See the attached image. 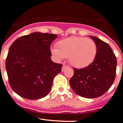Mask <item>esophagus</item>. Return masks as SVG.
I'll list each match as a JSON object with an SVG mask.
<instances>
[{"label": "esophagus", "mask_w": 123, "mask_h": 123, "mask_svg": "<svg viewBox=\"0 0 123 123\" xmlns=\"http://www.w3.org/2000/svg\"><path fill=\"white\" fill-rule=\"evenodd\" d=\"M68 66H66V65H63V66H62V71H64L65 69Z\"/></svg>", "instance_id": "34e87169"}]
</instances>
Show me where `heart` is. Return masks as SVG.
Wrapping results in <instances>:
<instances>
[{
    "instance_id": "obj_1",
    "label": "heart",
    "mask_w": 123,
    "mask_h": 123,
    "mask_svg": "<svg viewBox=\"0 0 123 123\" xmlns=\"http://www.w3.org/2000/svg\"><path fill=\"white\" fill-rule=\"evenodd\" d=\"M56 47L51 48V54L57 61L68 57L69 63L76 68H84L92 63L96 57L97 47L92 39L71 37L61 40Z\"/></svg>"
}]
</instances>
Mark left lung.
<instances>
[{"instance_id": "8db88e82", "label": "left lung", "mask_w": 123, "mask_h": 123, "mask_svg": "<svg viewBox=\"0 0 123 123\" xmlns=\"http://www.w3.org/2000/svg\"><path fill=\"white\" fill-rule=\"evenodd\" d=\"M97 47L96 57L85 68L74 69L69 80L73 90L85 98H97L108 90L115 80L117 59L107 43L94 36H90Z\"/></svg>"}]
</instances>
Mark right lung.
Instances as JSON below:
<instances>
[{
	"label": "right lung",
	"mask_w": 123,
	"mask_h": 123,
	"mask_svg": "<svg viewBox=\"0 0 123 123\" xmlns=\"http://www.w3.org/2000/svg\"><path fill=\"white\" fill-rule=\"evenodd\" d=\"M57 35L34 32L11 45L6 68L12 90L22 97L40 99L49 93L53 80L62 65L51 60L50 47Z\"/></svg>",
	"instance_id": "obj_1"
}]
</instances>
